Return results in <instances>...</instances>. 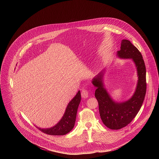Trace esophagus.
I'll list each match as a JSON object with an SVG mask.
<instances>
[{
  "mask_svg": "<svg viewBox=\"0 0 159 159\" xmlns=\"http://www.w3.org/2000/svg\"><path fill=\"white\" fill-rule=\"evenodd\" d=\"M89 95V92L86 89H83L81 91V96L83 98H87L88 97Z\"/></svg>",
  "mask_w": 159,
  "mask_h": 159,
  "instance_id": "1",
  "label": "esophagus"
}]
</instances>
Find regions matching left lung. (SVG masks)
I'll return each mask as SVG.
<instances>
[{
  "instance_id": "obj_1",
  "label": "left lung",
  "mask_w": 159,
  "mask_h": 159,
  "mask_svg": "<svg viewBox=\"0 0 159 159\" xmlns=\"http://www.w3.org/2000/svg\"><path fill=\"white\" fill-rule=\"evenodd\" d=\"M118 57L132 59L135 64L138 80L136 91L129 100L118 103L111 98L103 83V73L102 71L92 80L97 89L95 97L98 102L100 116L102 122L108 128L119 130L127 126L135 117L139 111L146 92V67L143 56L139 50L128 40H122Z\"/></svg>"
}]
</instances>
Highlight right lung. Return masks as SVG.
Returning a JSON list of instances; mask_svg holds the SVG:
<instances>
[{"label": "right lung", "instance_id": "1", "mask_svg": "<svg viewBox=\"0 0 159 159\" xmlns=\"http://www.w3.org/2000/svg\"><path fill=\"white\" fill-rule=\"evenodd\" d=\"M81 101L80 91L69 102L66 112L61 120L54 127L49 129H38L42 132L50 135H64L73 128L76 120L78 106Z\"/></svg>", "mask_w": 159, "mask_h": 159}]
</instances>
